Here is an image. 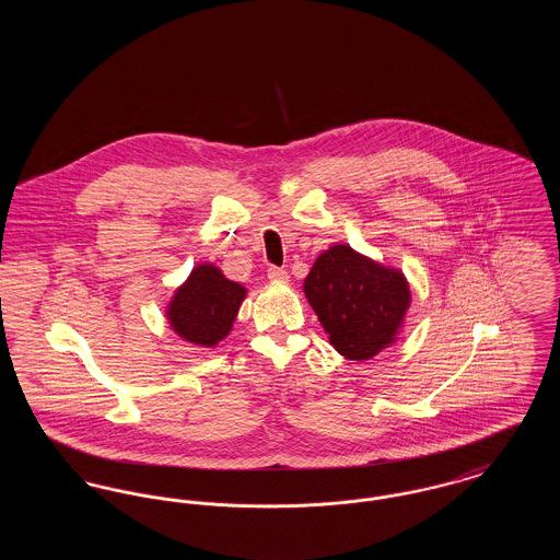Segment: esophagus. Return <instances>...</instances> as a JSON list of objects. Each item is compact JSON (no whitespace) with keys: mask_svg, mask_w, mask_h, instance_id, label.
<instances>
[{"mask_svg":"<svg viewBox=\"0 0 560 560\" xmlns=\"http://www.w3.org/2000/svg\"><path fill=\"white\" fill-rule=\"evenodd\" d=\"M268 279H270V281H279V283H285V281H290V275H288L285 268L270 267L268 268Z\"/></svg>","mask_w":560,"mask_h":560,"instance_id":"esophagus-1","label":"esophagus"}]
</instances>
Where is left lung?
Returning a JSON list of instances; mask_svg holds the SVG:
<instances>
[{"instance_id":"left-lung-1","label":"left lung","mask_w":560,"mask_h":560,"mask_svg":"<svg viewBox=\"0 0 560 560\" xmlns=\"http://www.w3.org/2000/svg\"><path fill=\"white\" fill-rule=\"evenodd\" d=\"M304 293L331 347L350 361H368L397 342L411 302L400 270L373 262L350 245L320 254L304 279Z\"/></svg>"}]
</instances>
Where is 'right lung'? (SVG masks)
<instances>
[{
    "label": "right lung",
    "instance_id": "right-lung-1",
    "mask_svg": "<svg viewBox=\"0 0 560 560\" xmlns=\"http://www.w3.org/2000/svg\"><path fill=\"white\" fill-rule=\"evenodd\" d=\"M245 293L247 290L226 279L220 268L199 265L172 295L165 317L183 340L212 348L233 329Z\"/></svg>",
    "mask_w": 560,
    "mask_h": 560
}]
</instances>
